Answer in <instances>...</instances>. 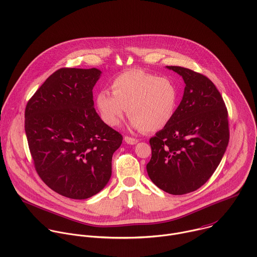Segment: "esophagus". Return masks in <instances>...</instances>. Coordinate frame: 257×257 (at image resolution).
Masks as SVG:
<instances>
[{"label": "esophagus", "instance_id": "esophagus-1", "mask_svg": "<svg viewBox=\"0 0 257 257\" xmlns=\"http://www.w3.org/2000/svg\"><path fill=\"white\" fill-rule=\"evenodd\" d=\"M124 140H125V142L126 143H128V144H131V145H133V144H136L139 140L138 139H136V138H133V137H130V136H125L124 137Z\"/></svg>", "mask_w": 257, "mask_h": 257}]
</instances>
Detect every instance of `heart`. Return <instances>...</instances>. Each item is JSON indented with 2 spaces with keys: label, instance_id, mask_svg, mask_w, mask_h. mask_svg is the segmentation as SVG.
<instances>
[{
  "label": "heart",
  "instance_id": "1",
  "mask_svg": "<svg viewBox=\"0 0 257 257\" xmlns=\"http://www.w3.org/2000/svg\"><path fill=\"white\" fill-rule=\"evenodd\" d=\"M112 93L102 90L96 105L108 126H117L128 110L131 125L145 132L164 127L175 115L179 92L168 77L157 76L142 69H129L111 81Z\"/></svg>",
  "mask_w": 257,
  "mask_h": 257
}]
</instances>
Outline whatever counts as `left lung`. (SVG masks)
I'll list each match as a JSON object with an SVG mask.
<instances>
[{
  "mask_svg": "<svg viewBox=\"0 0 257 257\" xmlns=\"http://www.w3.org/2000/svg\"><path fill=\"white\" fill-rule=\"evenodd\" d=\"M183 76V100L162 130L149 140L150 180L162 191L185 195L200 189L218 167L229 142L228 111L215 84L202 73L166 66Z\"/></svg>",
  "mask_w": 257,
  "mask_h": 257,
  "instance_id": "obj_1",
  "label": "left lung"
}]
</instances>
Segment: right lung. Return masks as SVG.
I'll return each instance as SVG.
<instances>
[{
  "label": "right lung",
  "instance_id": "obj_1",
  "mask_svg": "<svg viewBox=\"0 0 257 257\" xmlns=\"http://www.w3.org/2000/svg\"><path fill=\"white\" fill-rule=\"evenodd\" d=\"M97 68L54 71L28 101L25 132L34 167L57 194L74 200L102 191L112 175V156L122 135L94 108Z\"/></svg>",
  "mask_w": 257,
  "mask_h": 257
}]
</instances>
